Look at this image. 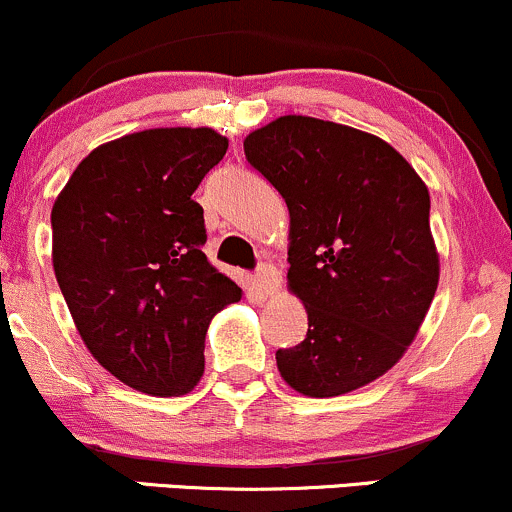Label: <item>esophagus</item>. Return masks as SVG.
<instances>
[{
	"label": "esophagus",
	"mask_w": 512,
	"mask_h": 512,
	"mask_svg": "<svg viewBox=\"0 0 512 512\" xmlns=\"http://www.w3.org/2000/svg\"><path fill=\"white\" fill-rule=\"evenodd\" d=\"M254 280H256L258 288L263 290V293L271 295L273 290H278V285H280V273L276 271V266H273V263H261V266L256 268Z\"/></svg>",
	"instance_id": "esophagus-1"
}]
</instances>
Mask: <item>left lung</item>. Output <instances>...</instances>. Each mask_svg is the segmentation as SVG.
Returning <instances> with one entry per match:
<instances>
[{
    "instance_id": "obj_1",
    "label": "left lung",
    "mask_w": 512,
    "mask_h": 512,
    "mask_svg": "<svg viewBox=\"0 0 512 512\" xmlns=\"http://www.w3.org/2000/svg\"><path fill=\"white\" fill-rule=\"evenodd\" d=\"M244 153L288 205V285L307 310L305 339L276 351L280 376L310 398L376 381L437 290L425 183L378 136L312 117L276 119Z\"/></svg>"
}]
</instances>
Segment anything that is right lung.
I'll return each instance as SVG.
<instances>
[{"mask_svg":"<svg viewBox=\"0 0 512 512\" xmlns=\"http://www.w3.org/2000/svg\"><path fill=\"white\" fill-rule=\"evenodd\" d=\"M227 146L212 129L129 134L95 148L53 205V268L82 342L141 393L195 388L207 324L241 298L207 261L192 200Z\"/></svg>","mask_w":512,"mask_h":512,"instance_id":"add662e5","label":"right lung"}]
</instances>
